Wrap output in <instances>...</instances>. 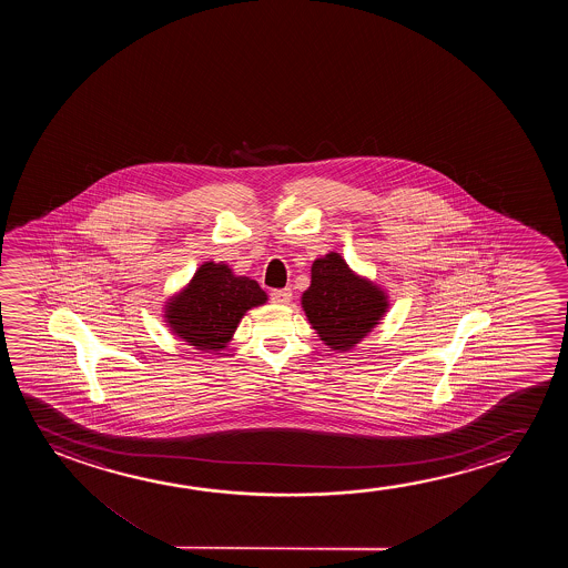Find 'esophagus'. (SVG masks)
Returning a JSON list of instances; mask_svg holds the SVG:
<instances>
[{
	"mask_svg": "<svg viewBox=\"0 0 568 568\" xmlns=\"http://www.w3.org/2000/svg\"><path fill=\"white\" fill-rule=\"evenodd\" d=\"M291 296H293V293H291V288H275L272 293V303L275 304H288L291 303Z\"/></svg>",
	"mask_w": 568,
	"mask_h": 568,
	"instance_id": "obj_1",
	"label": "esophagus"
}]
</instances>
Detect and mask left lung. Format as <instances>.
<instances>
[{"label":"left lung","instance_id":"obj_1","mask_svg":"<svg viewBox=\"0 0 568 568\" xmlns=\"http://www.w3.org/2000/svg\"><path fill=\"white\" fill-rule=\"evenodd\" d=\"M303 308L322 342L334 351H349L378 324L388 298L381 287L351 272L339 254L329 252L312 264Z\"/></svg>","mask_w":568,"mask_h":568}]
</instances>
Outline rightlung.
Returning a JSON list of instances; mask_svg holds the SVG:
<instances>
[{
    "instance_id": "right-lung-1",
    "label": "right lung",
    "mask_w": 568,
    "mask_h": 568,
    "mask_svg": "<svg viewBox=\"0 0 568 568\" xmlns=\"http://www.w3.org/2000/svg\"><path fill=\"white\" fill-rule=\"evenodd\" d=\"M267 301L250 277H236L226 264H205L187 287L166 304L164 318L174 335L200 351L225 349L246 311Z\"/></svg>"
}]
</instances>
